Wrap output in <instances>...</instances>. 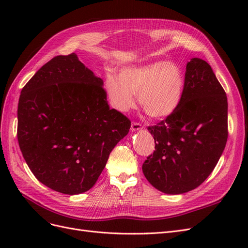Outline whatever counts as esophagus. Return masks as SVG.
Here are the masks:
<instances>
[{
  "label": "esophagus",
  "instance_id": "1",
  "mask_svg": "<svg viewBox=\"0 0 248 248\" xmlns=\"http://www.w3.org/2000/svg\"><path fill=\"white\" fill-rule=\"evenodd\" d=\"M142 128H144V127H142V125H141L140 123H138V122H133V123L131 124V128H130V130H131L132 132H134V131H139V130H141Z\"/></svg>",
  "mask_w": 248,
  "mask_h": 248
}]
</instances>
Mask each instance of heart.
<instances>
[{
	"label": "heart",
	"instance_id": "1",
	"mask_svg": "<svg viewBox=\"0 0 248 248\" xmlns=\"http://www.w3.org/2000/svg\"><path fill=\"white\" fill-rule=\"evenodd\" d=\"M106 92L117 110L125 112L134 106L138 94L140 107L152 118H164L174 112L181 102L185 76L174 62L157 61L120 70L119 77L106 78Z\"/></svg>",
	"mask_w": 248,
	"mask_h": 248
}]
</instances>
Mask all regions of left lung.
<instances>
[{
  "instance_id": "8db88e82",
  "label": "left lung",
  "mask_w": 248,
  "mask_h": 248,
  "mask_svg": "<svg viewBox=\"0 0 248 248\" xmlns=\"http://www.w3.org/2000/svg\"><path fill=\"white\" fill-rule=\"evenodd\" d=\"M148 130L155 151L142 164L156 189L181 194L197 188L211 174L228 140V98L206 61L186 65L185 88L174 112Z\"/></svg>"
}]
</instances>
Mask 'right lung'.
Here are the masks:
<instances>
[{
    "instance_id": "1",
    "label": "right lung",
    "mask_w": 248,
    "mask_h": 248,
    "mask_svg": "<svg viewBox=\"0 0 248 248\" xmlns=\"http://www.w3.org/2000/svg\"><path fill=\"white\" fill-rule=\"evenodd\" d=\"M102 86L73 52L51 59L21 90L20 151L52 190L72 196L92 188L111 150L129 132V119L109 108Z\"/></svg>"
}]
</instances>
